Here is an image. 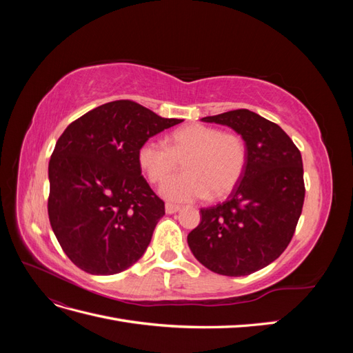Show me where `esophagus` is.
Returning a JSON list of instances; mask_svg holds the SVG:
<instances>
[{"mask_svg": "<svg viewBox=\"0 0 353 353\" xmlns=\"http://www.w3.org/2000/svg\"><path fill=\"white\" fill-rule=\"evenodd\" d=\"M165 210H166V213H169V215H172V213H176L178 210H181V206L174 205V203H166Z\"/></svg>", "mask_w": 353, "mask_h": 353, "instance_id": "34e87169", "label": "esophagus"}]
</instances>
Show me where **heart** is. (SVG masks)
<instances>
[{
	"mask_svg": "<svg viewBox=\"0 0 353 353\" xmlns=\"http://www.w3.org/2000/svg\"><path fill=\"white\" fill-rule=\"evenodd\" d=\"M168 140L169 147L154 138L145 140L138 148L137 160L154 184L174 174L183 162L185 172L169 178L160 188L169 200L221 199L230 194L244 175L249 148L237 132L193 123L174 131Z\"/></svg>",
	"mask_w": 353,
	"mask_h": 353,
	"instance_id": "heart-1",
	"label": "heart"
}]
</instances>
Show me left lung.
Masks as SVG:
<instances>
[{
  "mask_svg": "<svg viewBox=\"0 0 353 353\" xmlns=\"http://www.w3.org/2000/svg\"><path fill=\"white\" fill-rule=\"evenodd\" d=\"M201 121L232 128L248 143L249 159L230 197L200 209L201 221L187 241L208 270L249 275L274 262L292 241L305 200L302 154L279 125L248 109Z\"/></svg>",
  "mask_w": 353,
  "mask_h": 353,
  "instance_id": "left-lung-1",
  "label": "left lung"
}]
</instances>
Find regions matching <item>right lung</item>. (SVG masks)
Returning a JSON list of instances; mask_svg holds the SVG:
<instances>
[{
	"mask_svg": "<svg viewBox=\"0 0 353 353\" xmlns=\"http://www.w3.org/2000/svg\"><path fill=\"white\" fill-rule=\"evenodd\" d=\"M181 122L117 100L85 113L60 135L48 165V218L78 268L113 275L144 254L165 203L141 175L137 152Z\"/></svg>",
	"mask_w": 353,
	"mask_h": 353,
	"instance_id": "right-lung-1",
	"label": "right lung"
}]
</instances>
